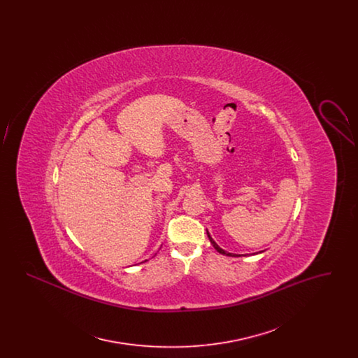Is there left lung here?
<instances>
[{"instance_id":"obj_1","label":"left lung","mask_w":358,"mask_h":358,"mask_svg":"<svg viewBox=\"0 0 358 358\" xmlns=\"http://www.w3.org/2000/svg\"><path fill=\"white\" fill-rule=\"evenodd\" d=\"M206 235H208V238H209V241H210V243H212V245H213V247H215V250H216V251H217V252H220V254H222V255L234 256V257H238V256H245V255H236V254H231V252H227V251H224V250H222V248H220V247H219V245H217V244H216V241H215V240H213V238H210V235H209V232H208V231H206ZM260 252H262V251H260Z\"/></svg>"}]
</instances>
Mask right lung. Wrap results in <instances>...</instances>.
I'll return each mask as SVG.
<instances>
[{
	"label": "right lung",
	"mask_w": 358,
	"mask_h": 358,
	"mask_svg": "<svg viewBox=\"0 0 358 358\" xmlns=\"http://www.w3.org/2000/svg\"><path fill=\"white\" fill-rule=\"evenodd\" d=\"M145 262H146V260H145Z\"/></svg>",
	"instance_id": "1"
}]
</instances>
